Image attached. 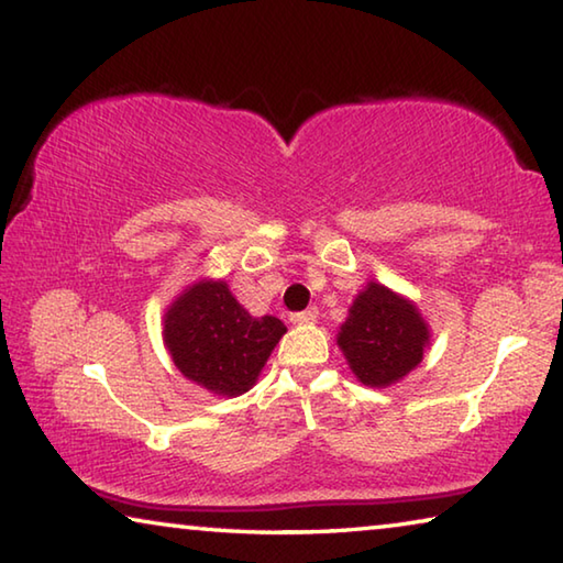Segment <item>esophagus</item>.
<instances>
[{"label":"esophagus","mask_w":563,"mask_h":563,"mask_svg":"<svg viewBox=\"0 0 563 563\" xmlns=\"http://www.w3.org/2000/svg\"><path fill=\"white\" fill-rule=\"evenodd\" d=\"M318 318H320V310L308 308V310L295 312V316H290V322H292V325H310V322H316Z\"/></svg>","instance_id":"34e87169"}]
</instances>
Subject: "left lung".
<instances>
[{
  "mask_svg": "<svg viewBox=\"0 0 563 563\" xmlns=\"http://www.w3.org/2000/svg\"><path fill=\"white\" fill-rule=\"evenodd\" d=\"M432 328L417 302L369 280L338 330V347L362 385L393 387L422 362Z\"/></svg>",
  "mask_w": 563,
  "mask_h": 563,
  "instance_id": "left-lung-1",
  "label": "left lung"
}]
</instances>
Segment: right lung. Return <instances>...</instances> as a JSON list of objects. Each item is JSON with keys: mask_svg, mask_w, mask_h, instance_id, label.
<instances>
[{"mask_svg": "<svg viewBox=\"0 0 563 563\" xmlns=\"http://www.w3.org/2000/svg\"><path fill=\"white\" fill-rule=\"evenodd\" d=\"M285 332L278 318H253L221 278L186 285L164 316V345L178 373L218 397H238L258 383Z\"/></svg>", "mask_w": 563, "mask_h": 563, "instance_id": "add662e5", "label": "right lung"}]
</instances>
